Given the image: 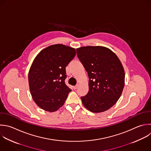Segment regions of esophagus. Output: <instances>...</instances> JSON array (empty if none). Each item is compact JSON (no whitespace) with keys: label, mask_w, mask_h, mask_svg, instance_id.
I'll return each mask as SVG.
<instances>
[{"label":"esophagus","mask_w":151,"mask_h":151,"mask_svg":"<svg viewBox=\"0 0 151 151\" xmlns=\"http://www.w3.org/2000/svg\"><path fill=\"white\" fill-rule=\"evenodd\" d=\"M78 87H79V85H78V84H77L76 86H75L74 87V90H76V89H77V88H78Z\"/></svg>","instance_id":"esophagus-1"}]
</instances>
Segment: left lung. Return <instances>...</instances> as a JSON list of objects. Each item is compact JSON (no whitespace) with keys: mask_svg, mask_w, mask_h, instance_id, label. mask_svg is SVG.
Segmentation results:
<instances>
[{"mask_svg":"<svg viewBox=\"0 0 151 151\" xmlns=\"http://www.w3.org/2000/svg\"><path fill=\"white\" fill-rule=\"evenodd\" d=\"M77 55L87 72L88 93L81 99L89 111L100 113L107 110L120 98L124 85V71L117 55L101 46L82 47Z\"/></svg>","mask_w":151,"mask_h":151,"instance_id":"1","label":"left lung"}]
</instances>
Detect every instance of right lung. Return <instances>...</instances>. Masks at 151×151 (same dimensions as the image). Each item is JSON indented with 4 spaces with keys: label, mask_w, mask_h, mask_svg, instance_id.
<instances>
[{
    "label": "right lung",
    "mask_w": 151,
    "mask_h": 151,
    "mask_svg": "<svg viewBox=\"0 0 151 151\" xmlns=\"http://www.w3.org/2000/svg\"><path fill=\"white\" fill-rule=\"evenodd\" d=\"M75 48L50 45L34 59L28 74L31 96L42 109L53 112L62 107L71 90L65 84V67L74 58Z\"/></svg>",
    "instance_id": "add662e5"
}]
</instances>
